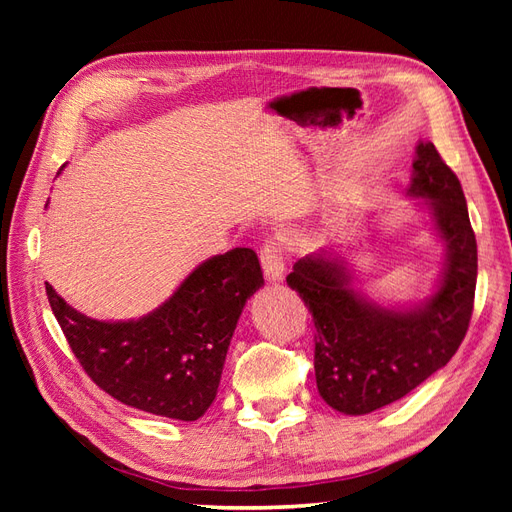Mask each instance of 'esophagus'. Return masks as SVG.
I'll return each instance as SVG.
<instances>
[{
	"label": "esophagus",
	"instance_id": "esophagus-1",
	"mask_svg": "<svg viewBox=\"0 0 512 512\" xmlns=\"http://www.w3.org/2000/svg\"><path fill=\"white\" fill-rule=\"evenodd\" d=\"M260 265H262V271H265L267 282H275V284L284 282L286 265H284V254H282L280 243L267 241V245L262 247L260 252Z\"/></svg>",
	"mask_w": 512,
	"mask_h": 512
}]
</instances>
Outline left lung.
<instances>
[{
	"mask_svg": "<svg viewBox=\"0 0 512 512\" xmlns=\"http://www.w3.org/2000/svg\"><path fill=\"white\" fill-rule=\"evenodd\" d=\"M406 196L421 200L416 207L427 209L444 245L440 275L425 299L384 305L367 297L354 282L350 243L307 254L286 277L316 327L318 393L348 416L389 406L436 374L453 359L472 318L476 237L461 183L429 141L416 143Z\"/></svg>",
	"mask_w": 512,
	"mask_h": 512,
	"instance_id": "8db88e82",
	"label": "left lung"
}]
</instances>
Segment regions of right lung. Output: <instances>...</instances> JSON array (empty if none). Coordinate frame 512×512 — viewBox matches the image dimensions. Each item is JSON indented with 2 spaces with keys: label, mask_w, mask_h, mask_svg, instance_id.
<instances>
[{
  "label": "right lung",
  "mask_w": 512,
  "mask_h": 512,
  "mask_svg": "<svg viewBox=\"0 0 512 512\" xmlns=\"http://www.w3.org/2000/svg\"><path fill=\"white\" fill-rule=\"evenodd\" d=\"M262 284L256 252L235 247L200 262L141 318L96 320L49 282L46 294L74 356L102 391L136 410L198 421L218 395L243 307Z\"/></svg>",
  "instance_id": "add662e5"
}]
</instances>
